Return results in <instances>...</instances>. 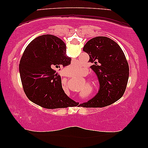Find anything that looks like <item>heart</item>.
<instances>
[{
	"label": "heart",
	"mask_w": 148,
	"mask_h": 148,
	"mask_svg": "<svg viewBox=\"0 0 148 148\" xmlns=\"http://www.w3.org/2000/svg\"><path fill=\"white\" fill-rule=\"evenodd\" d=\"M82 66L83 64L79 60H75L73 62V63L69 66L70 72L73 75H76L78 72L81 71V70H82Z\"/></svg>",
	"instance_id": "heart-1"
}]
</instances>
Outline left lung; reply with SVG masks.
Returning <instances> with one entry per match:
<instances>
[{"label":"left lung","mask_w":148,"mask_h":148,"mask_svg":"<svg viewBox=\"0 0 148 148\" xmlns=\"http://www.w3.org/2000/svg\"><path fill=\"white\" fill-rule=\"evenodd\" d=\"M83 50L90 56L91 68L98 76L100 88L86 108H102L113 104L123 96L129 79V69L120 46L110 38L98 36L89 40Z\"/></svg>","instance_id":"obj_1"}]
</instances>
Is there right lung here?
Instances as JSON below:
<instances>
[{"label":"right lung","mask_w":148,"mask_h":148,"mask_svg":"<svg viewBox=\"0 0 148 148\" xmlns=\"http://www.w3.org/2000/svg\"><path fill=\"white\" fill-rule=\"evenodd\" d=\"M64 42L55 36H38L28 44L19 63V73L28 99L48 109L77 106L62 90L60 67L71 64Z\"/></svg>","instance_id":"right-lung-1"}]
</instances>
